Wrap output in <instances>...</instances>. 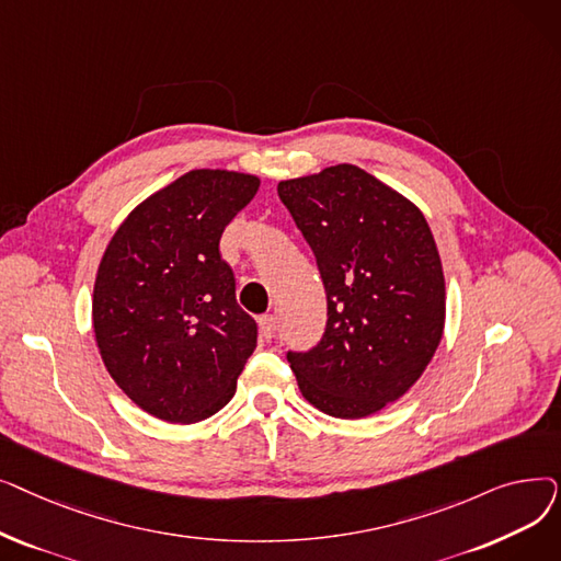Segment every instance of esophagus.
I'll use <instances>...</instances> for the list:
<instances>
[{
  "instance_id": "34e87169",
  "label": "esophagus",
  "mask_w": 561,
  "mask_h": 561,
  "mask_svg": "<svg viewBox=\"0 0 561 561\" xmlns=\"http://www.w3.org/2000/svg\"><path fill=\"white\" fill-rule=\"evenodd\" d=\"M259 325H261V336H263L265 341H271V339L275 336V330H277V318H275L273 313L261 316V318H259Z\"/></svg>"
}]
</instances>
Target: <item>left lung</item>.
Segmentation results:
<instances>
[{
	"label": "left lung",
	"mask_w": 561,
	"mask_h": 561,
	"mask_svg": "<svg viewBox=\"0 0 561 561\" xmlns=\"http://www.w3.org/2000/svg\"><path fill=\"white\" fill-rule=\"evenodd\" d=\"M328 293V325L286 359L302 396L336 419L402 398L444 334L446 282L434 236L407 197L341 163L277 186Z\"/></svg>",
	"instance_id": "1"
}]
</instances>
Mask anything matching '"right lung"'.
I'll return each mask as SVG.
<instances>
[{
    "instance_id": "1",
    "label": "right lung",
    "mask_w": 561,
    "mask_h": 561,
    "mask_svg": "<svg viewBox=\"0 0 561 561\" xmlns=\"http://www.w3.org/2000/svg\"><path fill=\"white\" fill-rule=\"evenodd\" d=\"M259 180L191 170L117 227L93 290V328L115 385L168 423L214 416L236 391L259 328L236 302L220 236Z\"/></svg>"
}]
</instances>
